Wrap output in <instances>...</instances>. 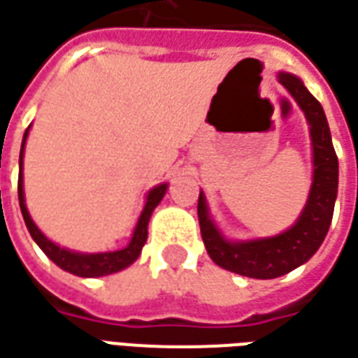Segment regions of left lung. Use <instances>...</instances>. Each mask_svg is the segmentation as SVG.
<instances>
[{
    "label": "left lung",
    "instance_id": "8db88e82",
    "mask_svg": "<svg viewBox=\"0 0 358 358\" xmlns=\"http://www.w3.org/2000/svg\"><path fill=\"white\" fill-rule=\"evenodd\" d=\"M277 79L301 106L310 129L312 186L299 219L275 236L231 240L219 231L203 192H199L197 199L199 229L209 257L222 269L252 279L281 277L306 264L318 252L331 224L339 184V162L322 104L310 94L296 75L279 71Z\"/></svg>",
    "mask_w": 358,
    "mask_h": 358
}]
</instances>
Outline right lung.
Instances as JSON below:
<instances>
[{
    "label": "right lung",
    "mask_w": 358,
    "mask_h": 358,
    "mask_svg": "<svg viewBox=\"0 0 358 358\" xmlns=\"http://www.w3.org/2000/svg\"><path fill=\"white\" fill-rule=\"evenodd\" d=\"M31 129V126H29ZM29 129L24 131L22 136V145H21V155H19V205H21V213L22 219H24V224L31 232L32 240L40 246V250L46 254V256L56 264L57 267H62L67 273H73L77 277H104V275L118 273L122 269L129 267L134 262H136L141 250H143L145 242H147V227H149V219L153 215L155 207L161 203L162 197L169 189V184H159L155 186L153 189H149L147 194V199H145L143 211L137 219L136 229H134V234L127 242L126 248L114 250V252H96V254H85V252H73V250L62 248L57 246L56 242L44 234L36 227V222L32 221L31 213L27 209V203H24V186H22V155H24V145H27V137H29Z\"/></svg>",
    "instance_id": "obj_1"
}]
</instances>
